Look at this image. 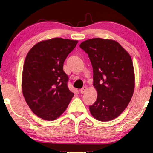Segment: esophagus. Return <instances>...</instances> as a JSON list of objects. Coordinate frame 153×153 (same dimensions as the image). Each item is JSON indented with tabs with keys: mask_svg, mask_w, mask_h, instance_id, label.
<instances>
[{
	"mask_svg": "<svg viewBox=\"0 0 153 153\" xmlns=\"http://www.w3.org/2000/svg\"><path fill=\"white\" fill-rule=\"evenodd\" d=\"M86 90H87V88L86 87V86H84V87H83L82 88H81L80 89V93L81 94H83V93H85V92L86 91Z\"/></svg>",
	"mask_w": 153,
	"mask_h": 153,
	"instance_id": "1",
	"label": "esophagus"
}]
</instances>
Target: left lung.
<instances>
[{
	"instance_id": "obj_1",
	"label": "left lung",
	"mask_w": 153,
	"mask_h": 153,
	"mask_svg": "<svg viewBox=\"0 0 153 153\" xmlns=\"http://www.w3.org/2000/svg\"><path fill=\"white\" fill-rule=\"evenodd\" d=\"M80 47L88 54L93 68L97 98L89 106L91 114L100 121L116 119L125 111L134 93V72L130 54L111 39H88Z\"/></svg>"
}]
</instances>
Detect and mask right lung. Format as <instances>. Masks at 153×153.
Listing matches in <instances>:
<instances>
[{
    "label": "right lung",
    "instance_id": "add662e5",
    "mask_svg": "<svg viewBox=\"0 0 153 153\" xmlns=\"http://www.w3.org/2000/svg\"><path fill=\"white\" fill-rule=\"evenodd\" d=\"M77 43L62 38L45 40L27 54L22 74V94L31 111L42 119H58L74 96L67 86L68 78L63 64Z\"/></svg>",
    "mask_w": 153,
    "mask_h": 153
}]
</instances>
